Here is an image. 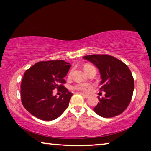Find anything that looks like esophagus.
<instances>
[{
	"label": "esophagus",
	"mask_w": 151,
	"mask_h": 151,
	"mask_svg": "<svg viewBox=\"0 0 151 151\" xmlns=\"http://www.w3.org/2000/svg\"><path fill=\"white\" fill-rule=\"evenodd\" d=\"M80 95H82V96H83L84 98H88V95H86V94H84V93H81Z\"/></svg>",
	"instance_id": "1"
}]
</instances>
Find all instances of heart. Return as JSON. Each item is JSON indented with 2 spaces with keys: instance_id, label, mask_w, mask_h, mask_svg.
I'll list each match as a JSON object with an SVG mask.
<instances>
[{
  "instance_id": "obj_1",
  "label": "heart",
  "mask_w": 151,
  "mask_h": 151,
  "mask_svg": "<svg viewBox=\"0 0 151 151\" xmlns=\"http://www.w3.org/2000/svg\"><path fill=\"white\" fill-rule=\"evenodd\" d=\"M92 69H95V67H93L92 65H85L84 66V71L86 72V73H88ZM89 86H90V84L88 83H78V84H74V85L72 86V88H73V89L80 91L86 92L87 91L88 88L89 87Z\"/></svg>"
}]
</instances>
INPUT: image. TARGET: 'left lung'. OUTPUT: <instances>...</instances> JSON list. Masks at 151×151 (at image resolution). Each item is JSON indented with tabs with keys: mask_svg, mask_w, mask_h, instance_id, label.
I'll return each mask as SVG.
<instances>
[{
	"mask_svg": "<svg viewBox=\"0 0 151 151\" xmlns=\"http://www.w3.org/2000/svg\"><path fill=\"white\" fill-rule=\"evenodd\" d=\"M83 58L98 67L102 78L100 90L105 92L104 98H98L100 102L93 109L95 112L105 118L121 114L131 102L134 90V80L129 68L109 55H89Z\"/></svg>",
	"mask_w": 151,
	"mask_h": 151,
	"instance_id": "8db88e82",
	"label": "left lung"
}]
</instances>
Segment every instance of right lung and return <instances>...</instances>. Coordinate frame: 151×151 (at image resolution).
Returning a JSON list of instances; mask_svg holds the SVG:
<instances>
[{
  "label": "right lung",
  "instance_id": "1",
  "mask_svg": "<svg viewBox=\"0 0 151 151\" xmlns=\"http://www.w3.org/2000/svg\"><path fill=\"white\" fill-rule=\"evenodd\" d=\"M71 65L64 60L41 61L24 72L20 85L24 108L37 118L51 121L60 116L69 106L72 94L63 86ZM63 93L59 98L52 91Z\"/></svg>",
  "mask_w": 151,
  "mask_h": 151
}]
</instances>
